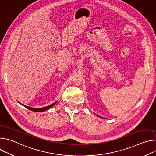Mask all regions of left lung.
Segmentation results:
<instances>
[{
	"instance_id": "left-lung-1",
	"label": "left lung",
	"mask_w": 156,
	"mask_h": 156,
	"mask_svg": "<svg viewBox=\"0 0 156 156\" xmlns=\"http://www.w3.org/2000/svg\"><path fill=\"white\" fill-rule=\"evenodd\" d=\"M98 115V117H101V118H102V117H101V116H99V115ZM102 118H103V117H102Z\"/></svg>"
}]
</instances>
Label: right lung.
Returning a JSON list of instances; mask_svg holds the SVG:
<instances>
[{
  "instance_id": "right-lung-1",
  "label": "right lung",
  "mask_w": 156,
  "mask_h": 156,
  "mask_svg": "<svg viewBox=\"0 0 156 156\" xmlns=\"http://www.w3.org/2000/svg\"><path fill=\"white\" fill-rule=\"evenodd\" d=\"M17 102H18L19 104H20L21 105L24 106L25 107H26L27 108H28V109H29V110H30L34 111V112H44V111H45V110H47L49 109V108H51L52 107H53V106L57 102V101L56 102H54L53 104H52L48 105V106L44 107H42V108H34V107H29V106H27V105H24V104H21V103H20V102H18V101H17Z\"/></svg>"
}]
</instances>
